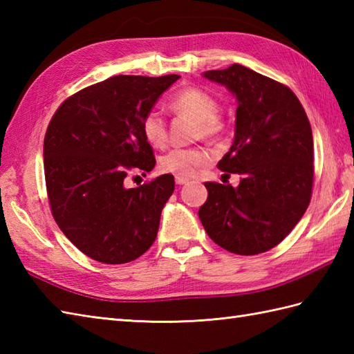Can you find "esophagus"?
I'll return each instance as SVG.
<instances>
[{
	"label": "esophagus",
	"mask_w": 354,
	"mask_h": 354,
	"mask_svg": "<svg viewBox=\"0 0 354 354\" xmlns=\"http://www.w3.org/2000/svg\"><path fill=\"white\" fill-rule=\"evenodd\" d=\"M175 181L178 185H184L189 183V178H184V176H175Z\"/></svg>",
	"instance_id": "34e87169"
}]
</instances>
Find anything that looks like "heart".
<instances>
[{"instance_id":"b5f03b06","label":"heart","mask_w":354,"mask_h":354,"mask_svg":"<svg viewBox=\"0 0 354 354\" xmlns=\"http://www.w3.org/2000/svg\"><path fill=\"white\" fill-rule=\"evenodd\" d=\"M169 106L176 114H185L198 122V135L217 137L223 131L222 118L217 115L219 104L208 93L198 88H185L170 99ZM142 137L152 147H164L167 142V126L158 111H149L141 122ZM213 160L212 150L204 146L175 147L161 156L162 171L175 176L192 178Z\"/></svg>"}]
</instances>
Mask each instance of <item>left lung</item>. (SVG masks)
Here are the masks:
<instances>
[{
    "label": "left lung",
    "mask_w": 354,
    "mask_h": 354,
    "mask_svg": "<svg viewBox=\"0 0 354 354\" xmlns=\"http://www.w3.org/2000/svg\"><path fill=\"white\" fill-rule=\"evenodd\" d=\"M205 79L236 95L234 141L217 164L242 181L205 183L199 208L207 234L240 255L269 251L289 234L309 207L313 185V137L304 108L288 86L234 64Z\"/></svg>",
    "instance_id": "obj_1"
}]
</instances>
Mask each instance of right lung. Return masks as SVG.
I'll use <instances>...</instances> for the list:
<instances>
[{
  "mask_svg": "<svg viewBox=\"0 0 354 354\" xmlns=\"http://www.w3.org/2000/svg\"><path fill=\"white\" fill-rule=\"evenodd\" d=\"M181 77L114 76L68 97L44 138V171L53 217L70 242L93 260L122 265L156 239L173 175L127 189L129 170L150 171L153 150L141 122Z\"/></svg>",
  "mask_w": 354,
  "mask_h": 354,
  "instance_id": "add662e5",
  "label": "right lung"
}]
</instances>
